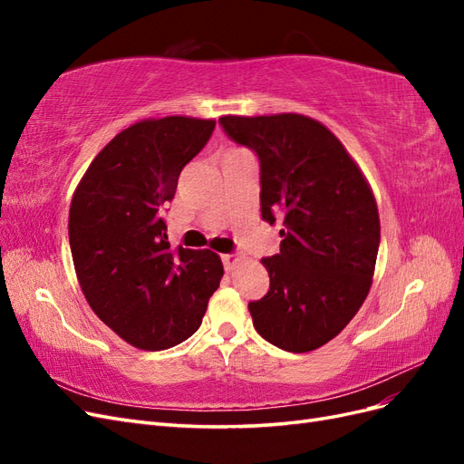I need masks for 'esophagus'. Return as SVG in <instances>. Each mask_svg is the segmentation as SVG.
Segmentation results:
<instances>
[{"label":"esophagus","mask_w":464,"mask_h":464,"mask_svg":"<svg viewBox=\"0 0 464 464\" xmlns=\"http://www.w3.org/2000/svg\"><path fill=\"white\" fill-rule=\"evenodd\" d=\"M240 261H242V257L237 254H224L222 256V265H224V269H227V271L236 269V266L240 265Z\"/></svg>","instance_id":"obj_1"}]
</instances>
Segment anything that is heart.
Returning <instances> with one entry per match:
<instances>
[{
    "label": "heart",
    "instance_id": "obj_1",
    "mask_svg": "<svg viewBox=\"0 0 464 464\" xmlns=\"http://www.w3.org/2000/svg\"><path fill=\"white\" fill-rule=\"evenodd\" d=\"M232 152H240L237 149H230V150H227V154H232Z\"/></svg>",
    "mask_w": 464,
    "mask_h": 464
}]
</instances>
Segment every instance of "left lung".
Wrapping results in <instances>:
<instances>
[{"mask_svg": "<svg viewBox=\"0 0 464 464\" xmlns=\"http://www.w3.org/2000/svg\"><path fill=\"white\" fill-rule=\"evenodd\" d=\"M218 123L257 154L263 220L283 217L280 251L261 259L269 292L247 305L254 327L286 353H310L348 325L370 292L382 236L373 191L317 120L222 116Z\"/></svg>", "mask_w": 464, "mask_h": 464, "instance_id": "obj_1", "label": "left lung"}]
</instances>
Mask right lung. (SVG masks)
Wrapping results in <instances>:
<instances>
[{"mask_svg": "<svg viewBox=\"0 0 464 464\" xmlns=\"http://www.w3.org/2000/svg\"><path fill=\"white\" fill-rule=\"evenodd\" d=\"M215 120L152 118L96 154L69 208L82 294L106 325L141 350L172 348L199 329L224 275L210 249L172 247L162 210Z\"/></svg>", "mask_w": 464, "mask_h": 464, "instance_id": "right-lung-1", "label": "right lung"}]
</instances>
